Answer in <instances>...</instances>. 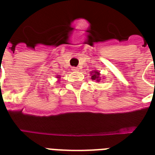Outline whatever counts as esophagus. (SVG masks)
Returning <instances> with one entry per match:
<instances>
[{
	"label": "esophagus",
	"mask_w": 155,
	"mask_h": 155,
	"mask_svg": "<svg viewBox=\"0 0 155 155\" xmlns=\"http://www.w3.org/2000/svg\"><path fill=\"white\" fill-rule=\"evenodd\" d=\"M78 68H77V67H73L72 68V70H73V72H77V71H78Z\"/></svg>",
	"instance_id": "34e87169"
}]
</instances>
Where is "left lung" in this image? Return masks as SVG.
<instances>
[{"mask_svg":"<svg viewBox=\"0 0 155 155\" xmlns=\"http://www.w3.org/2000/svg\"><path fill=\"white\" fill-rule=\"evenodd\" d=\"M100 73L99 72H97V70L96 71H93L92 73H91V79L92 80H96L97 82H99L100 81Z\"/></svg>","mask_w":155,"mask_h":155,"instance_id":"left-lung-1","label":"left lung"}]
</instances>
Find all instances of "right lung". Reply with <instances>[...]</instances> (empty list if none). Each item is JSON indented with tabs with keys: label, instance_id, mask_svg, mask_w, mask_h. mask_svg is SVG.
Returning a JSON list of instances; mask_svg holds the SVG:
<instances>
[{
	"label": "right lung",
	"instance_id": "obj_1",
	"mask_svg": "<svg viewBox=\"0 0 155 155\" xmlns=\"http://www.w3.org/2000/svg\"><path fill=\"white\" fill-rule=\"evenodd\" d=\"M58 78H59V77H58Z\"/></svg>",
	"mask_w": 155,
	"mask_h": 155
}]
</instances>
